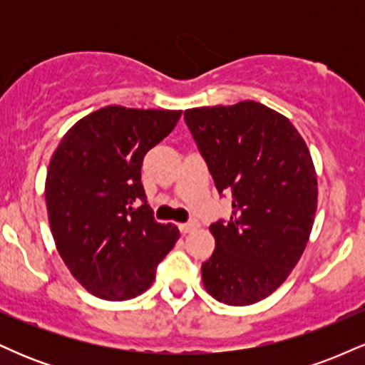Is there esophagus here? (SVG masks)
<instances>
[{
  "instance_id": "obj_1",
  "label": "esophagus",
  "mask_w": 365,
  "mask_h": 365,
  "mask_svg": "<svg viewBox=\"0 0 365 365\" xmlns=\"http://www.w3.org/2000/svg\"><path fill=\"white\" fill-rule=\"evenodd\" d=\"M178 228H180V232H182V233H190L192 230L197 228V221H188V223H180Z\"/></svg>"
}]
</instances>
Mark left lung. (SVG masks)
<instances>
[{
    "label": "left lung",
    "mask_w": 365,
    "mask_h": 365,
    "mask_svg": "<svg viewBox=\"0 0 365 365\" xmlns=\"http://www.w3.org/2000/svg\"><path fill=\"white\" fill-rule=\"evenodd\" d=\"M230 220L209 226L216 249L202 283L220 302L250 305L271 295L299 262L314 225L317 178L292 121L255 101L183 113Z\"/></svg>",
    "instance_id": "left-lung-1"
}]
</instances>
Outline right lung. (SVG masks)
Instances as JSON below:
<instances>
[{
	"label": "right lung",
	"mask_w": 365,
	"mask_h": 365,
	"mask_svg": "<svg viewBox=\"0 0 365 365\" xmlns=\"http://www.w3.org/2000/svg\"><path fill=\"white\" fill-rule=\"evenodd\" d=\"M182 111L106 106L78 120L49 161L46 206L63 262L104 300L145 292L180 232L154 220L140 170Z\"/></svg>",
	"instance_id": "1"
}]
</instances>
